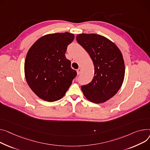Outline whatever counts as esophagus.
<instances>
[{
	"instance_id": "1",
	"label": "esophagus",
	"mask_w": 150,
	"mask_h": 150,
	"mask_svg": "<svg viewBox=\"0 0 150 150\" xmlns=\"http://www.w3.org/2000/svg\"><path fill=\"white\" fill-rule=\"evenodd\" d=\"M76 72H77V74L78 75H79L81 74V69L80 68H78L77 70H76Z\"/></svg>"
}]
</instances>
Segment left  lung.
Masks as SVG:
<instances>
[{
    "instance_id": "8db88e82",
    "label": "left lung",
    "mask_w": 150,
    "mask_h": 150,
    "mask_svg": "<svg viewBox=\"0 0 150 150\" xmlns=\"http://www.w3.org/2000/svg\"><path fill=\"white\" fill-rule=\"evenodd\" d=\"M76 41L89 54L95 67L93 78L81 86L82 91L90 101L96 104L105 102L122 84L125 64L122 53L115 43L98 34H79Z\"/></svg>"
}]
</instances>
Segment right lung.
<instances>
[{
    "mask_svg": "<svg viewBox=\"0 0 150 150\" xmlns=\"http://www.w3.org/2000/svg\"><path fill=\"white\" fill-rule=\"evenodd\" d=\"M75 35L69 33L47 34L30 47L25 62V74L29 87L45 101L61 99L76 76L65 56Z\"/></svg>",
    "mask_w": 150,
    "mask_h": 150,
    "instance_id": "add662e5",
    "label": "right lung"
}]
</instances>
